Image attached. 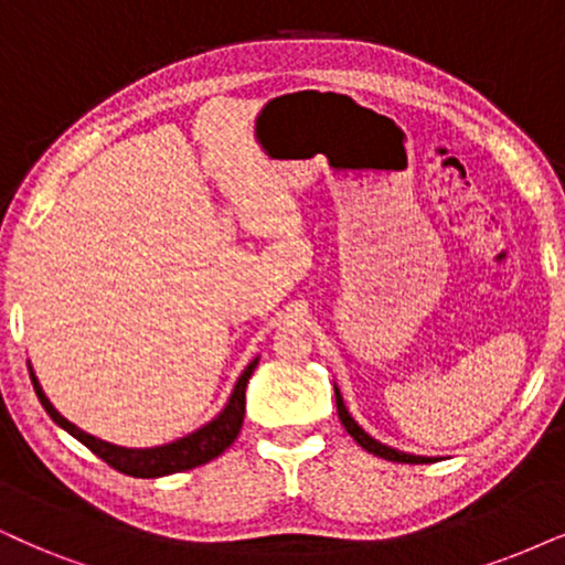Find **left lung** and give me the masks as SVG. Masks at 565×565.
I'll return each mask as SVG.
<instances>
[{
    "label": "left lung",
    "mask_w": 565,
    "mask_h": 565,
    "mask_svg": "<svg viewBox=\"0 0 565 565\" xmlns=\"http://www.w3.org/2000/svg\"><path fill=\"white\" fill-rule=\"evenodd\" d=\"M333 391H335V412H339L341 425L347 427V433L352 435V438H354L356 443H360V446L365 448L367 454H375V456H381V459H388V461H402V463H430V461H433L430 456H414V454L398 451V448H391V446H385V443L375 440L373 435L362 430V427L356 425V419L352 417V414H349L347 404H344V396H341L339 385H335V383H333Z\"/></svg>",
    "instance_id": "8db88e82"
}]
</instances>
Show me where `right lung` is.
I'll return each instance as SVG.
<instances>
[{
	"label": "right lung",
	"instance_id": "obj_1",
	"mask_svg": "<svg viewBox=\"0 0 565 565\" xmlns=\"http://www.w3.org/2000/svg\"><path fill=\"white\" fill-rule=\"evenodd\" d=\"M260 356H255L249 365L242 370V375L234 383L230 402L224 404L216 417L211 423L200 425L198 430L184 435V438H177L171 443H163V446H151V448H125L117 446V443L102 440L96 435L85 433L75 423H70L67 417H62L60 412L54 409V404L49 402V396L41 388L39 377H35L31 362H28V370H31V381L35 388V396H39L41 406H44L49 417L54 419L62 430H67L73 438H77L83 446H88L98 459H104L109 467L119 469L122 475L130 477H142V480H153V477H167L174 472H184V469H195L200 463H209L216 459L232 446L234 438H237L242 430V419H245V388L253 370L258 367Z\"/></svg>",
	"mask_w": 565,
	"mask_h": 565
}]
</instances>
